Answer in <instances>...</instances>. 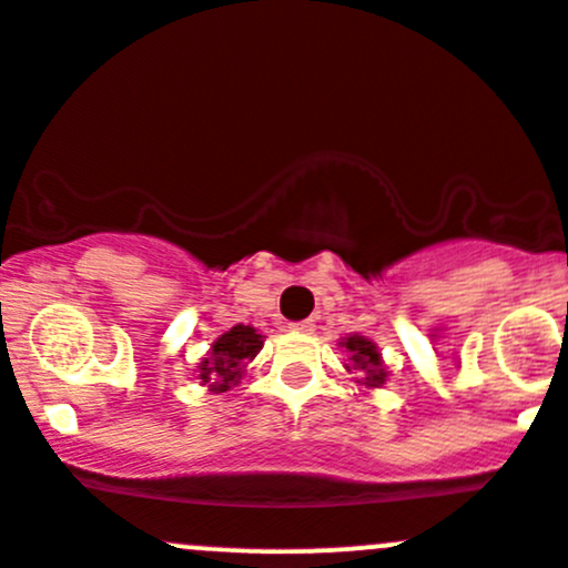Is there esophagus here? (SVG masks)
<instances>
[{"label": "esophagus", "instance_id": "esophagus-1", "mask_svg": "<svg viewBox=\"0 0 568 568\" xmlns=\"http://www.w3.org/2000/svg\"><path fill=\"white\" fill-rule=\"evenodd\" d=\"M292 331L314 333V331H317V325H314V320H303V323H295V325H292Z\"/></svg>", "mask_w": 568, "mask_h": 568}]
</instances>
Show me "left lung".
Listing matches in <instances>:
<instances>
[{"instance_id":"obj_1","label":"left lung","mask_w":568,"mask_h":568,"mask_svg":"<svg viewBox=\"0 0 568 568\" xmlns=\"http://www.w3.org/2000/svg\"><path fill=\"white\" fill-rule=\"evenodd\" d=\"M338 344H342L344 353L349 355V364H344V369L349 374H358L361 385H366V388H379V385L388 379L383 355H379L377 344H374L372 338L353 333V336H344Z\"/></svg>"}]
</instances>
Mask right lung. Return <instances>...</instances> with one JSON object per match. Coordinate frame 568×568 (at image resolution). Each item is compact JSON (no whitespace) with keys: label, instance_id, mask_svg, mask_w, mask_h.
I'll return each instance as SVG.
<instances>
[{"label":"right lung","instance_id":"add662e5","mask_svg":"<svg viewBox=\"0 0 568 568\" xmlns=\"http://www.w3.org/2000/svg\"><path fill=\"white\" fill-rule=\"evenodd\" d=\"M262 344H265V338L251 325L230 327L215 338L207 358H202V364L196 366V379L207 385V390H213V394H224L232 385L241 383L245 364L256 358Z\"/></svg>","mask_w":568,"mask_h":568}]
</instances>
